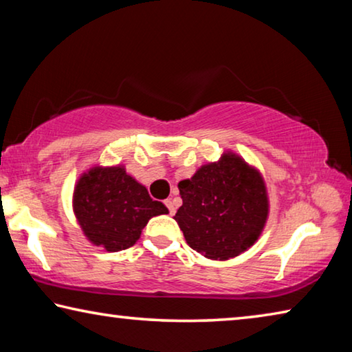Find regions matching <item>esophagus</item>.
Segmentation results:
<instances>
[{"instance_id":"esophagus-1","label":"esophagus","mask_w":352,"mask_h":352,"mask_svg":"<svg viewBox=\"0 0 352 352\" xmlns=\"http://www.w3.org/2000/svg\"><path fill=\"white\" fill-rule=\"evenodd\" d=\"M164 205L168 206L169 212L172 214V216H174V214H175V206H174V201H172L170 199H168V200H164Z\"/></svg>"}]
</instances>
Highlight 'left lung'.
Masks as SVG:
<instances>
[{"mask_svg":"<svg viewBox=\"0 0 352 352\" xmlns=\"http://www.w3.org/2000/svg\"><path fill=\"white\" fill-rule=\"evenodd\" d=\"M183 205L174 219L188 245L208 259L226 261L259 239L269 217L264 178L233 152L178 183Z\"/></svg>","mask_w":352,"mask_h":352,"instance_id":"left-lung-1","label":"left lung"}]
</instances>
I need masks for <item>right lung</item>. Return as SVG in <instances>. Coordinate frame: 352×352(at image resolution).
I'll return each mask as SVG.
<instances>
[{"label":"right lung","mask_w":352,"mask_h":352,"mask_svg":"<svg viewBox=\"0 0 352 352\" xmlns=\"http://www.w3.org/2000/svg\"><path fill=\"white\" fill-rule=\"evenodd\" d=\"M73 210L87 239L107 252H121L140 239L148 220L168 214L124 166H94L74 188Z\"/></svg>","instance_id":"right-lung-1"}]
</instances>
